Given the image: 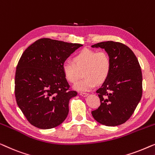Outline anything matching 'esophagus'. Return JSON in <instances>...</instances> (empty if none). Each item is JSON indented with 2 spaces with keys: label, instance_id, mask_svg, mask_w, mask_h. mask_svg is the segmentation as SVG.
Returning <instances> with one entry per match:
<instances>
[{
  "label": "esophagus",
  "instance_id": "esophagus-1",
  "mask_svg": "<svg viewBox=\"0 0 155 155\" xmlns=\"http://www.w3.org/2000/svg\"><path fill=\"white\" fill-rule=\"evenodd\" d=\"M88 93H85V92H81L80 93V95H81V96H84V97H86V95H88Z\"/></svg>",
  "mask_w": 155,
  "mask_h": 155
}]
</instances>
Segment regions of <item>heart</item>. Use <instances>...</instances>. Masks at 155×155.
Instances as JSON below:
<instances>
[{"mask_svg": "<svg viewBox=\"0 0 155 155\" xmlns=\"http://www.w3.org/2000/svg\"><path fill=\"white\" fill-rule=\"evenodd\" d=\"M75 63L67 60L63 63V71L67 80L74 84L81 77L84 79L74 86L78 91L91 90L97 84H102L107 78L111 69V60L106 52L84 49L74 58Z\"/></svg>", "mask_w": 155, "mask_h": 155, "instance_id": "obj_1", "label": "heart"}]
</instances>
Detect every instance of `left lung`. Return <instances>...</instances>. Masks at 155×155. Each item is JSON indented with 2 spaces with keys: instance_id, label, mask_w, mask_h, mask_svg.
I'll return each instance as SVG.
<instances>
[{
  "instance_id": "1",
  "label": "left lung",
  "mask_w": 155,
  "mask_h": 155,
  "mask_svg": "<svg viewBox=\"0 0 155 155\" xmlns=\"http://www.w3.org/2000/svg\"><path fill=\"white\" fill-rule=\"evenodd\" d=\"M91 47L104 49L111 60L108 77L96 91L100 105L91 113L102 125L119 126L131 117L142 97L140 64L134 52L121 43L105 41Z\"/></svg>"
}]
</instances>
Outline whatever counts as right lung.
I'll return each mask as SVG.
<instances>
[{
    "instance_id": "obj_1",
    "label": "right lung",
    "mask_w": 155,
    "mask_h": 155,
    "mask_svg": "<svg viewBox=\"0 0 155 155\" xmlns=\"http://www.w3.org/2000/svg\"><path fill=\"white\" fill-rule=\"evenodd\" d=\"M81 46L43 38L22 53L15 72V94L17 105L31 125L49 129L67 118L69 100L77 92L69 90L63 63Z\"/></svg>"
}]
</instances>
